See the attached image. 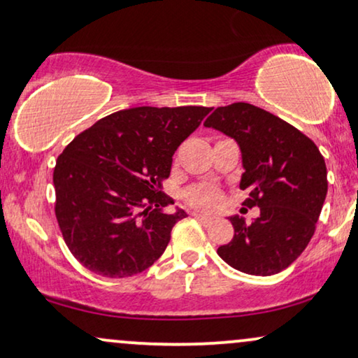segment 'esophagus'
I'll use <instances>...</instances> for the list:
<instances>
[{
    "label": "esophagus",
    "instance_id": "esophagus-1",
    "mask_svg": "<svg viewBox=\"0 0 358 358\" xmlns=\"http://www.w3.org/2000/svg\"><path fill=\"white\" fill-rule=\"evenodd\" d=\"M192 216H194V218H196L198 221H201V223H205V224H211L213 221H215L211 218V216H206V215H203V213H198V211H193Z\"/></svg>",
    "mask_w": 358,
    "mask_h": 358
}]
</instances>
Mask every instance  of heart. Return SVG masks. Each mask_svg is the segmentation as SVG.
I'll return each mask as SVG.
<instances>
[{
	"label": "heart",
	"instance_id": "b5f03b06",
	"mask_svg": "<svg viewBox=\"0 0 358 358\" xmlns=\"http://www.w3.org/2000/svg\"><path fill=\"white\" fill-rule=\"evenodd\" d=\"M185 201L198 210L211 211L220 206L221 192L210 185H198V187H192L185 192Z\"/></svg>",
	"mask_w": 358,
	"mask_h": 358
}]
</instances>
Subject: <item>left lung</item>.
<instances>
[{
  "instance_id": "obj_1",
  "label": "left lung",
  "mask_w": 358,
  "mask_h": 358,
  "mask_svg": "<svg viewBox=\"0 0 358 358\" xmlns=\"http://www.w3.org/2000/svg\"><path fill=\"white\" fill-rule=\"evenodd\" d=\"M205 127L236 140L250 189L243 205L261 215L248 224L231 216L234 236L218 255L241 273L273 275L292 264L314 236L327 194V169L317 145L301 130L246 102L218 107Z\"/></svg>"
}]
</instances>
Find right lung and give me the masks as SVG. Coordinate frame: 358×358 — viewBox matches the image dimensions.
Instances as JSON below:
<instances>
[{
    "label": "right lung",
    "instance_id": "obj_1",
    "mask_svg": "<svg viewBox=\"0 0 358 358\" xmlns=\"http://www.w3.org/2000/svg\"><path fill=\"white\" fill-rule=\"evenodd\" d=\"M210 107H134L97 120L64 148L54 169L56 218L84 268L129 278L164 255L187 213L160 192L173 153Z\"/></svg>",
    "mask_w": 358,
    "mask_h": 358
}]
</instances>
